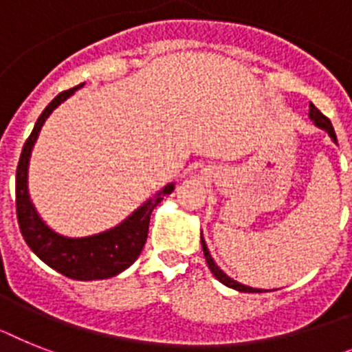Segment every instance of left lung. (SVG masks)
Segmentation results:
<instances>
[{
  "instance_id": "8db88e82",
  "label": "left lung",
  "mask_w": 352,
  "mask_h": 352,
  "mask_svg": "<svg viewBox=\"0 0 352 352\" xmlns=\"http://www.w3.org/2000/svg\"><path fill=\"white\" fill-rule=\"evenodd\" d=\"M308 116H309V120H311L313 123H315V125L318 126V129H322V131H326V132H327V135H329V138H331L333 143L338 144V141H336L335 129H333L331 121L327 120V118L324 116V114H322V112L318 111V109L315 107V105H313V103H309V112H308ZM200 243H202L204 256H206V261H208L209 270L212 272V276L217 277V279H218V281L221 283V285L229 286V288H232V290L245 292V294H261L263 290H259V288H252V286L241 285V283L234 281V279H232V277L227 276L226 272H223V270H221L220 267H218L217 263H214V259L211 258V252H209L208 245H206V240H204V234H202V232H200ZM265 292H267V290H265Z\"/></svg>"
}]
</instances>
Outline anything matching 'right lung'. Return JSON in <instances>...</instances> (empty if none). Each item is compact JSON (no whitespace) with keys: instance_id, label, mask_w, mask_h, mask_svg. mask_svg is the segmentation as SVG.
Listing matches in <instances>:
<instances>
[{"instance_id":"right-lung-1","label":"right lung","mask_w":352,"mask_h":352,"mask_svg":"<svg viewBox=\"0 0 352 352\" xmlns=\"http://www.w3.org/2000/svg\"><path fill=\"white\" fill-rule=\"evenodd\" d=\"M82 87L84 84L57 94L35 123L30 138L26 140L25 146H23L19 164H17L16 208L21 234L41 261H44L53 270H57L58 274L69 277V279L96 281V279H109V277L118 276L140 258L141 250L146 243V236H148L150 214L166 195L175 190V184L171 182V184L164 186L161 191L155 193L153 199L146 200L141 208L135 209L131 217H126L116 227H111L98 234L71 238V236L53 231L52 227L41 218L30 199L28 166H30L35 141L39 138L41 129L50 118V114Z\"/></svg>"}]
</instances>
